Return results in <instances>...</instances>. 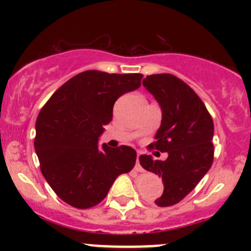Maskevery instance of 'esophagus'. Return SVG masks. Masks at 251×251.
Listing matches in <instances>:
<instances>
[{"instance_id": "34e87169", "label": "esophagus", "mask_w": 251, "mask_h": 251, "mask_svg": "<svg viewBox=\"0 0 251 251\" xmlns=\"http://www.w3.org/2000/svg\"><path fill=\"white\" fill-rule=\"evenodd\" d=\"M139 158H140V154L138 153L137 155V163H135V171L138 172H144V169L142 168V165H140V162H139Z\"/></svg>"}]
</instances>
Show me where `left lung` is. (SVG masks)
<instances>
[{
  "label": "left lung",
  "mask_w": 251,
  "mask_h": 251,
  "mask_svg": "<svg viewBox=\"0 0 251 251\" xmlns=\"http://www.w3.org/2000/svg\"><path fill=\"white\" fill-rule=\"evenodd\" d=\"M144 87L159 102L162 125L149 150L168 152V159L153 160L140 155L144 169L162 177L164 192L154 201L171 206L189 195L214 162V122L201 98L188 83L172 74L148 75Z\"/></svg>",
  "instance_id": "obj_1"
}]
</instances>
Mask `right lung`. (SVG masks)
I'll use <instances>...</instances> for the list:
<instances>
[{"mask_svg":"<svg viewBox=\"0 0 251 251\" xmlns=\"http://www.w3.org/2000/svg\"><path fill=\"white\" fill-rule=\"evenodd\" d=\"M143 74H76L50 98L36 119L34 146L40 169L63 201L77 209L96 206L122 174L133 169L129 146L98 148L103 125L113 117L118 98L140 87Z\"/></svg>","mask_w":251,"mask_h":251,"instance_id":"obj_1","label":"right lung"}]
</instances>
